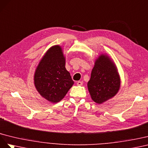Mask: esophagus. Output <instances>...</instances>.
Instances as JSON below:
<instances>
[{"mask_svg":"<svg viewBox=\"0 0 148 148\" xmlns=\"http://www.w3.org/2000/svg\"><path fill=\"white\" fill-rule=\"evenodd\" d=\"M82 84H83V82H82V81H78L77 82V86H82Z\"/></svg>","mask_w":148,"mask_h":148,"instance_id":"34e87169","label":"esophagus"}]
</instances>
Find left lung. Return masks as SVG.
I'll return each instance as SVG.
<instances>
[{
  "label": "left lung",
  "mask_w": 148,
  "mask_h": 148,
  "mask_svg": "<svg viewBox=\"0 0 148 148\" xmlns=\"http://www.w3.org/2000/svg\"><path fill=\"white\" fill-rule=\"evenodd\" d=\"M121 84L117 67L107 54H101L96 59L87 87L91 99L101 104L115 97Z\"/></svg>",
  "instance_id": "left-lung-1"
}]
</instances>
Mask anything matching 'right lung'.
<instances>
[{"label":"right lung","mask_w":148,"mask_h":148,"mask_svg":"<svg viewBox=\"0 0 148 148\" xmlns=\"http://www.w3.org/2000/svg\"><path fill=\"white\" fill-rule=\"evenodd\" d=\"M65 64L66 57L61 46L54 45L45 53L36 68V89L51 103L60 102L74 84Z\"/></svg>","instance_id":"right-lung-1"}]
</instances>
